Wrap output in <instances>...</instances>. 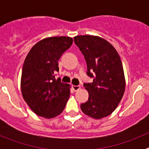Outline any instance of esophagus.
Listing matches in <instances>:
<instances>
[{
	"mask_svg": "<svg viewBox=\"0 0 149 149\" xmlns=\"http://www.w3.org/2000/svg\"><path fill=\"white\" fill-rule=\"evenodd\" d=\"M72 89H73L74 91H78L79 89H81V86H74V85H73V86H72Z\"/></svg>",
	"mask_w": 149,
	"mask_h": 149,
	"instance_id": "obj_1",
	"label": "esophagus"
}]
</instances>
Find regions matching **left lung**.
Listing matches in <instances>:
<instances>
[{"label":"left lung","instance_id":"left-lung-1","mask_svg":"<svg viewBox=\"0 0 149 149\" xmlns=\"http://www.w3.org/2000/svg\"><path fill=\"white\" fill-rule=\"evenodd\" d=\"M87 65V75L93 83L84 84L89 98L81 104L84 113L93 119L106 117L116 110L123 97L125 79L120 56L114 47L96 36L74 37Z\"/></svg>","mask_w":149,"mask_h":149}]
</instances>
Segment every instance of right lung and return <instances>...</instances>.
<instances>
[{"instance_id": "1", "label": "right lung", "mask_w": 149, "mask_h": 149, "mask_svg": "<svg viewBox=\"0 0 149 149\" xmlns=\"http://www.w3.org/2000/svg\"><path fill=\"white\" fill-rule=\"evenodd\" d=\"M73 42L68 36L42 39L29 51L21 78L22 96L39 116L51 119L60 115L70 96L69 84L55 78L58 60Z\"/></svg>"}]
</instances>
